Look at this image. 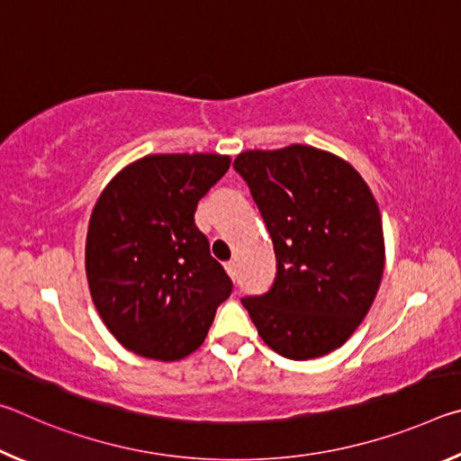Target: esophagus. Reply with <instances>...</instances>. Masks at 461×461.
<instances>
[{
    "label": "esophagus",
    "instance_id": "obj_1",
    "mask_svg": "<svg viewBox=\"0 0 461 461\" xmlns=\"http://www.w3.org/2000/svg\"><path fill=\"white\" fill-rule=\"evenodd\" d=\"M225 272H228L230 278L233 280V283H236V278H238V267H236V262H228V264H225Z\"/></svg>",
    "mask_w": 461,
    "mask_h": 461
}]
</instances>
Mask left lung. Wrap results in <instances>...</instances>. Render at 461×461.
I'll list each match as a JSON object with an SVG mask.
<instances>
[{
    "instance_id": "1",
    "label": "left lung",
    "mask_w": 461,
    "mask_h": 461,
    "mask_svg": "<svg viewBox=\"0 0 461 461\" xmlns=\"http://www.w3.org/2000/svg\"><path fill=\"white\" fill-rule=\"evenodd\" d=\"M267 223L276 280L246 296L258 335L288 360L341 348L376 299L384 272V231L368 183L327 150L291 144L246 150L233 160Z\"/></svg>"
}]
</instances>
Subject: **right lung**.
<instances>
[{"mask_svg":"<svg viewBox=\"0 0 461 461\" xmlns=\"http://www.w3.org/2000/svg\"><path fill=\"white\" fill-rule=\"evenodd\" d=\"M230 165L223 154H148L101 191L85 272L101 321L130 352L183 360L230 296L231 280L194 225L197 203Z\"/></svg>","mask_w":461,"mask_h":461,"instance_id":"add662e5","label":"right lung"}]
</instances>
